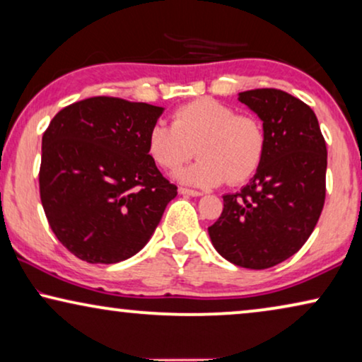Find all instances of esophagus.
I'll return each instance as SVG.
<instances>
[{
	"instance_id": "34e87169",
	"label": "esophagus",
	"mask_w": 362,
	"mask_h": 362,
	"mask_svg": "<svg viewBox=\"0 0 362 362\" xmlns=\"http://www.w3.org/2000/svg\"><path fill=\"white\" fill-rule=\"evenodd\" d=\"M180 192L181 194H187V196H202L201 191H196V189H189V187H180Z\"/></svg>"
}]
</instances>
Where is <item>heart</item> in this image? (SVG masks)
<instances>
[{
	"label": "heart",
	"mask_w": 362,
	"mask_h": 362,
	"mask_svg": "<svg viewBox=\"0 0 362 362\" xmlns=\"http://www.w3.org/2000/svg\"><path fill=\"white\" fill-rule=\"evenodd\" d=\"M148 153L163 170L175 171L197 153L196 165L181 173L182 182L216 186L222 181L240 185L259 170L267 136L262 122L237 113L214 98H197L173 112L171 125L155 123L148 133Z\"/></svg>",
	"instance_id": "obj_1"
}]
</instances>
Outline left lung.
Listing matches in <instances>:
<instances>
[{
	"label": "left lung",
	"instance_id": "8db88e82",
	"mask_svg": "<svg viewBox=\"0 0 362 362\" xmlns=\"http://www.w3.org/2000/svg\"><path fill=\"white\" fill-rule=\"evenodd\" d=\"M239 100L264 122L267 146L255 176L224 196L209 229L214 249L230 264L270 269L308 240L326 196V143L315 112L290 93L255 88Z\"/></svg>",
	"mask_w": 362,
	"mask_h": 362
}]
</instances>
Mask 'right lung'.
I'll use <instances>...</instances> for the list:
<instances>
[{"label": "right lung", "instance_id": "right-lung-1", "mask_svg": "<svg viewBox=\"0 0 362 362\" xmlns=\"http://www.w3.org/2000/svg\"><path fill=\"white\" fill-rule=\"evenodd\" d=\"M163 107L118 97L67 105L42 135L39 194L59 242L88 264L141 250L177 187L148 153Z\"/></svg>", "mask_w": 362, "mask_h": 362}]
</instances>
